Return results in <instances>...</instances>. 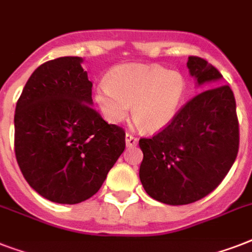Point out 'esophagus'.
I'll return each instance as SVG.
<instances>
[{"label": "esophagus", "instance_id": "34e87169", "mask_svg": "<svg viewBox=\"0 0 252 252\" xmlns=\"http://www.w3.org/2000/svg\"><path fill=\"white\" fill-rule=\"evenodd\" d=\"M138 140L136 137H133L132 134L126 133V148H132V146H136L137 145Z\"/></svg>", "mask_w": 252, "mask_h": 252}]
</instances>
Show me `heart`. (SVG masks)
I'll use <instances>...</instances> for the list:
<instances>
[{
	"label": "heart",
	"instance_id": "b5f03b06",
	"mask_svg": "<svg viewBox=\"0 0 252 252\" xmlns=\"http://www.w3.org/2000/svg\"><path fill=\"white\" fill-rule=\"evenodd\" d=\"M187 84L178 72L157 65L124 64L111 70L106 84L94 89L95 106L111 124L128 116L146 133H158L175 119L186 96Z\"/></svg>",
	"mask_w": 252,
	"mask_h": 252
}]
</instances>
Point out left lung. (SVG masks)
I'll list each match as a JSON object with an SVG mask.
<instances>
[{
	"label": "left lung",
	"instance_id": "8db88e82",
	"mask_svg": "<svg viewBox=\"0 0 252 252\" xmlns=\"http://www.w3.org/2000/svg\"><path fill=\"white\" fill-rule=\"evenodd\" d=\"M196 86L222 80L200 57L189 56ZM144 158L140 180L159 203L186 205L211 193L226 176L238 153L239 126L229 86L212 87L192 98L163 130L138 141Z\"/></svg>",
	"mask_w": 252,
	"mask_h": 252
}]
</instances>
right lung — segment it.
<instances>
[{
	"label": "right lung",
	"mask_w": 252,
	"mask_h": 252,
	"mask_svg": "<svg viewBox=\"0 0 252 252\" xmlns=\"http://www.w3.org/2000/svg\"><path fill=\"white\" fill-rule=\"evenodd\" d=\"M82 57H59L27 81L14 115L15 157L27 183L59 204H78L102 187L126 148V133L93 108Z\"/></svg>",
	"instance_id": "add662e5"
}]
</instances>
